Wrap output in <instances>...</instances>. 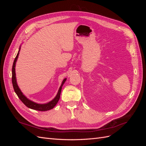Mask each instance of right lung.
Returning <instances> with one entry per match:
<instances>
[{
	"instance_id": "add662e5",
	"label": "right lung",
	"mask_w": 146,
	"mask_h": 146,
	"mask_svg": "<svg viewBox=\"0 0 146 146\" xmlns=\"http://www.w3.org/2000/svg\"><path fill=\"white\" fill-rule=\"evenodd\" d=\"M20 48H21V47L19 48V50L18 51V53H17V54L16 58L14 60V62H13V67H12V83H13V88H14V90L16 92V94H17V96H18V98H19V99L22 102H23V104L25 106H27V107L29 108L35 110H38V111H47V110H50L52 109L56 105V104H57V102H58L59 99H60V94H61V88H62L63 84L66 82V78H64L63 80V81L62 82V84H61V85L60 89L58 90V93H57V95L56 96L55 98L54 99H53L52 101H50V102H48L47 104H38L35 103V102H33L29 100L23 94V92L21 91L18 86H17V85L16 79L15 64H16V62L17 61V58H18Z\"/></svg>"
}]
</instances>
